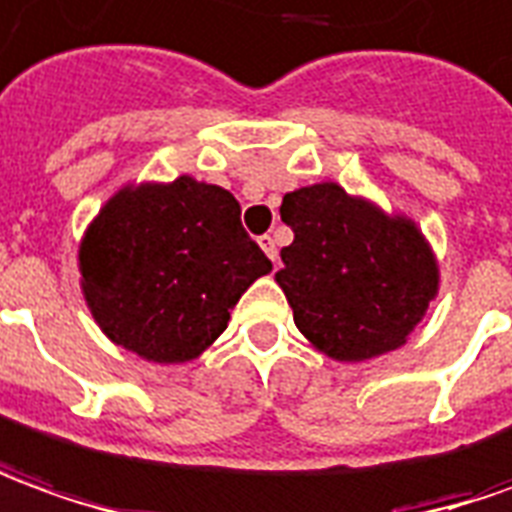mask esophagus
Returning a JSON list of instances; mask_svg holds the SVG:
<instances>
[{"label": "esophagus", "mask_w": 512, "mask_h": 512, "mask_svg": "<svg viewBox=\"0 0 512 512\" xmlns=\"http://www.w3.org/2000/svg\"><path fill=\"white\" fill-rule=\"evenodd\" d=\"M259 245H262V250L270 256V262H278V245H276V239L270 234H264L259 236Z\"/></svg>", "instance_id": "esophagus-1"}]
</instances>
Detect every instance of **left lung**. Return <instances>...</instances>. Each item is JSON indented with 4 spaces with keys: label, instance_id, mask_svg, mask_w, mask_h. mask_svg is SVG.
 <instances>
[{
    "label": "left lung",
    "instance_id": "left-lung-1",
    "mask_svg": "<svg viewBox=\"0 0 512 512\" xmlns=\"http://www.w3.org/2000/svg\"><path fill=\"white\" fill-rule=\"evenodd\" d=\"M281 220L295 239L281 248L276 281L317 351L362 362L407 343L438 295V264L415 222L337 183L284 195Z\"/></svg>",
    "mask_w": 512,
    "mask_h": 512
}]
</instances>
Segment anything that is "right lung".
Returning a JSON list of instances; mask_svg holds the SVG:
<instances>
[{
	"label": "right lung",
	"instance_id": "obj_1",
	"mask_svg": "<svg viewBox=\"0 0 512 512\" xmlns=\"http://www.w3.org/2000/svg\"><path fill=\"white\" fill-rule=\"evenodd\" d=\"M236 197L181 175L116 192L80 242L88 309L116 345L147 362L200 357L236 301L273 270Z\"/></svg>",
	"mask_w": 512,
	"mask_h": 512
}]
</instances>
